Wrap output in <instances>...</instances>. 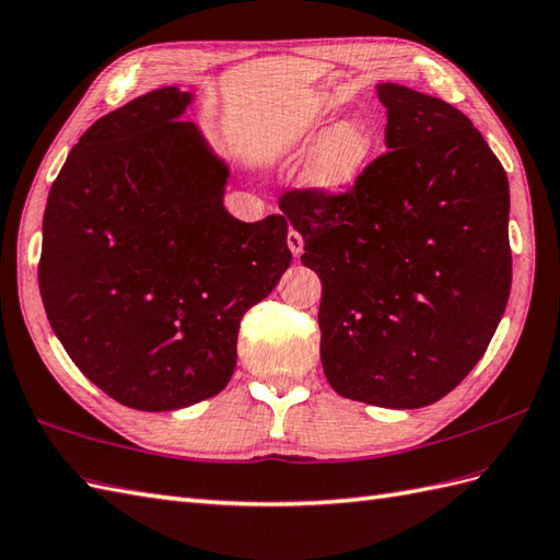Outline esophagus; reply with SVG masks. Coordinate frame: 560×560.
Masks as SVG:
<instances>
[{"instance_id":"obj_1","label":"esophagus","mask_w":560,"mask_h":560,"mask_svg":"<svg viewBox=\"0 0 560 560\" xmlns=\"http://www.w3.org/2000/svg\"><path fill=\"white\" fill-rule=\"evenodd\" d=\"M285 243H289V250L293 253V257H298L303 253V236L298 231H289V236H285Z\"/></svg>"}]
</instances>
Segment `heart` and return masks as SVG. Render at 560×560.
<instances>
[{
	"label": "heart",
	"mask_w": 560,
	"mask_h": 560,
	"mask_svg": "<svg viewBox=\"0 0 560 560\" xmlns=\"http://www.w3.org/2000/svg\"><path fill=\"white\" fill-rule=\"evenodd\" d=\"M303 186L324 198H339L353 190L376 158V133L365 119H343L334 126H315L303 138L307 150Z\"/></svg>",
	"instance_id": "obj_1"
}]
</instances>
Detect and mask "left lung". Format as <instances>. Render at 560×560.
I'll list each match as a JSON object with an SVG mask.
<instances>
[{
  "label": "left lung",
  "mask_w": 560,
  "mask_h": 560,
  "mask_svg": "<svg viewBox=\"0 0 560 560\" xmlns=\"http://www.w3.org/2000/svg\"><path fill=\"white\" fill-rule=\"evenodd\" d=\"M386 148L339 198L285 192L279 207L322 281V368L339 396L432 406L491 341L511 293L509 176L448 102L376 83Z\"/></svg>",
  "instance_id": "8db88e82"
}]
</instances>
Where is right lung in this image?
Instances as JSON below:
<instances>
[{"label":"right lung","mask_w":560,"mask_h":560,"mask_svg":"<svg viewBox=\"0 0 560 560\" xmlns=\"http://www.w3.org/2000/svg\"><path fill=\"white\" fill-rule=\"evenodd\" d=\"M192 102L168 85L102 116L69 152L43 219L51 331L90 382L145 412L224 392L243 315L291 267L285 217L229 214V164L180 121Z\"/></svg>","instance_id":"1"}]
</instances>
